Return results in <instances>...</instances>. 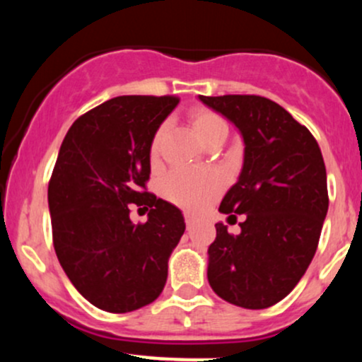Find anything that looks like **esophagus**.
I'll use <instances>...</instances> for the list:
<instances>
[{"label": "esophagus", "mask_w": 362, "mask_h": 362, "mask_svg": "<svg viewBox=\"0 0 362 362\" xmlns=\"http://www.w3.org/2000/svg\"><path fill=\"white\" fill-rule=\"evenodd\" d=\"M185 224H187V230H192L195 226V219L190 214H185Z\"/></svg>", "instance_id": "esophagus-1"}]
</instances>
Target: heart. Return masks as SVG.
<instances>
[{
	"label": "heart",
	"instance_id": "heart-1",
	"mask_svg": "<svg viewBox=\"0 0 362 362\" xmlns=\"http://www.w3.org/2000/svg\"><path fill=\"white\" fill-rule=\"evenodd\" d=\"M195 134L202 143L214 136L228 132L226 122L214 112L207 109H197L190 115ZM165 134V126H161L153 136L151 144H149V156L156 160L160 153V143ZM223 187V180L213 173H194L189 170H173L170 175L165 178L163 190L165 195L175 204L185 207L189 211H199L206 207L211 201L219 194Z\"/></svg>",
	"mask_w": 362,
	"mask_h": 362
}]
</instances>
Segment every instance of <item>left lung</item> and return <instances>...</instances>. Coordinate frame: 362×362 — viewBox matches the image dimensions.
<instances>
[{
  "instance_id": "8db88e82",
  "label": "left lung",
  "mask_w": 362,
  "mask_h": 362,
  "mask_svg": "<svg viewBox=\"0 0 362 362\" xmlns=\"http://www.w3.org/2000/svg\"><path fill=\"white\" fill-rule=\"evenodd\" d=\"M199 100L233 122L245 144L242 172L219 206L224 214H245L242 233L216 223L207 281L231 305L269 308L294 289L317 252L328 211L322 151L308 129L269 98Z\"/></svg>"
}]
</instances>
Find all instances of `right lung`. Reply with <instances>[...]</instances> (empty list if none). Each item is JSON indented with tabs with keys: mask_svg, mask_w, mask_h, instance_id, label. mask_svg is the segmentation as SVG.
Wrapping results in <instances>:
<instances>
[{
	"mask_svg": "<svg viewBox=\"0 0 362 362\" xmlns=\"http://www.w3.org/2000/svg\"><path fill=\"white\" fill-rule=\"evenodd\" d=\"M177 103L172 95H124L88 110L69 127L49 180L61 267L85 300L110 313L160 296L185 231L180 209L146 192L149 144ZM131 204L150 209L146 223L130 221Z\"/></svg>",
	"mask_w": 362,
	"mask_h": 362,
	"instance_id": "right-lung-1",
	"label": "right lung"
}]
</instances>
